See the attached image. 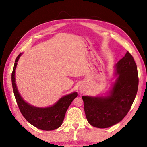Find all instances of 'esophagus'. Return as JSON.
I'll use <instances>...</instances> for the list:
<instances>
[{"label": "esophagus", "instance_id": "34e87169", "mask_svg": "<svg viewBox=\"0 0 147 147\" xmlns=\"http://www.w3.org/2000/svg\"><path fill=\"white\" fill-rule=\"evenodd\" d=\"M79 90H80V92L81 93H84V92L85 91V87H84V86H80V87Z\"/></svg>", "mask_w": 147, "mask_h": 147}]
</instances>
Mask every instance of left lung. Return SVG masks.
<instances>
[{
	"mask_svg": "<svg viewBox=\"0 0 147 147\" xmlns=\"http://www.w3.org/2000/svg\"><path fill=\"white\" fill-rule=\"evenodd\" d=\"M116 71L118 77L108 96L82 97L86 118L94 127L109 128L119 123L127 115L136 98L139 84L138 69L128 51L116 64Z\"/></svg>",
	"mask_w": 147,
	"mask_h": 147,
	"instance_id": "8db88e82",
	"label": "left lung"
}]
</instances>
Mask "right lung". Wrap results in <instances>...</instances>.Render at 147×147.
<instances>
[{
    "instance_id": "right-lung-1",
    "label": "right lung",
    "mask_w": 147,
    "mask_h": 147,
    "mask_svg": "<svg viewBox=\"0 0 147 147\" xmlns=\"http://www.w3.org/2000/svg\"><path fill=\"white\" fill-rule=\"evenodd\" d=\"M21 55V54H19L17 57L11 73V82L13 93L20 111L28 123L40 130L49 131L58 128L63 123L69 106L76 97L78 94L76 92H74L68 95L64 96L55 104L49 108H37L26 103L19 93L15 79V71L17 61Z\"/></svg>"
}]
</instances>
